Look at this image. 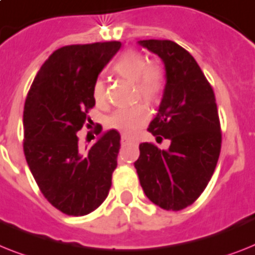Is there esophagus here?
<instances>
[{
	"instance_id": "obj_1",
	"label": "esophagus",
	"mask_w": 255,
	"mask_h": 255,
	"mask_svg": "<svg viewBox=\"0 0 255 255\" xmlns=\"http://www.w3.org/2000/svg\"><path fill=\"white\" fill-rule=\"evenodd\" d=\"M131 141V138L128 137V136H126V134H123V136H122V144H128V142Z\"/></svg>"
}]
</instances>
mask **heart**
Segmentation results:
<instances>
[{
    "instance_id": "1",
    "label": "heart",
    "mask_w": 255,
    "mask_h": 255,
    "mask_svg": "<svg viewBox=\"0 0 255 255\" xmlns=\"http://www.w3.org/2000/svg\"><path fill=\"white\" fill-rule=\"evenodd\" d=\"M114 73L126 80L133 81L136 97L153 103L160 98L165 86V74L158 65L148 63L136 51H126L114 64ZM93 98L97 105L106 102V86L102 78L93 84ZM149 113L144 105H136L131 109L118 110L109 118V124L126 134H134L148 123Z\"/></svg>"
}]
</instances>
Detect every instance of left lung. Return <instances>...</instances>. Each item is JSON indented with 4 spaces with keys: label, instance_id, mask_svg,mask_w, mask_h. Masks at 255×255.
Masks as SVG:
<instances>
[{
    "label": "left lung",
    "instance_id": "left-lung-1",
    "mask_svg": "<svg viewBox=\"0 0 255 255\" xmlns=\"http://www.w3.org/2000/svg\"><path fill=\"white\" fill-rule=\"evenodd\" d=\"M165 65L166 85L148 131L170 146L140 144L134 162L148 199L166 211L191 206L207 187L220 156L221 131L216 99L202 69L185 48L171 40H140Z\"/></svg>",
    "mask_w": 255,
    "mask_h": 255
}]
</instances>
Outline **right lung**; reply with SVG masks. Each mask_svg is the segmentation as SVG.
<instances>
[{
	"instance_id": "right-lung-1",
	"label": "right lung",
	"mask_w": 255,
	"mask_h": 255,
	"mask_svg": "<svg viewBox=\"0 0 255 255\" xmlns=\"http://www.w3.org/2000/svg\"><path fill=\"white\" fill-rule=\"evenodd\" d=\"M121 41L65 45L39 69L23 111V150L41 194L69 216L97 210L109 195L121 134L110 129L82 150L77 132L93 109V84ZM89 121V119H88ZM99 126L97 133H101Z\"/></svg>"
}]
</instances>
